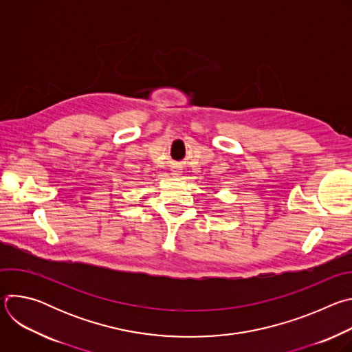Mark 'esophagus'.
<instances>
[{"mask_svg": "<svg viewBox=\"0 0 352 352\" xmlns=\"http://www.w3.org/2000/svg\"><path fill=\"white\" fill-rule=\"evenodd\" d=\"M171 174H173L174 177H179V175H181V171H179L178 168H174V170H171Z\"/></svg>", "mask_w": 352, "mask_h": 352, "instance_id": "obj_1", "label": "esophagus"}]
</instances>
